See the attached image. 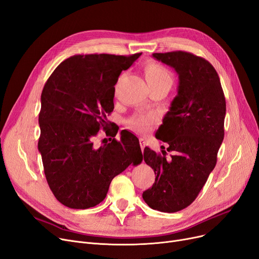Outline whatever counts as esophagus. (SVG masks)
Instances as JSON below:
<instances>
[{"instance_id": "obj_1", "label": "esophagus", "mask_w": 259, "mask_h": 259, "mask_svg": "<svg viewBox=\"0 0 259 259\" xmlns=\"http://www.w3.org/2000/svg\"><path fill=\"white\" fill-rule=\"evenodd\" d=\"M140 145H141V148L142 150H144L145 146H146V140L144 138H140Z\"/></svg>"}]
</instances>
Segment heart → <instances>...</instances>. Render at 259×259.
<instances>
[{
	"label": "heart",
	"instance_id": "1",
	"mask_svg": "<svg viewBox=\"0 0 259 259\" xmlns=\"http://www.w3.org/2000/svg\"><path fill=\"white\" fill-rule=\"evenodd\" d=\"M145 77L147 80L149 87L155 84H172V75L168 71L165 66L155 63L148 62L144 67ZM153 118L152 116L145 115V114H134L128 120V126L139 133H147L152 126Z\"/></svg>",
	"mask_w": 259,
	"mask_h": 259
}]
</instances>
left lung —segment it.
<instances>
[{
  "mask_svg": "<svg viewBox=\"0 0 259 259\" xmlns=\"http://www.w3.org/2000/svg\"><path fill=\"white\" fill-rule=\"evenodd\" d=\"M152 57L171 66L179 76L178 94L155 133L172 151L144 149V161L155 174L143 199L151 208L179 211L192 204L217 163L224 138L226 98L219 76L204 58L177 51L154 53Z\"/></svg>",
  "mask_w": 259,
  "mask_h": 259,
  "instance_id": "8db88e82",
  "label": "left lung"
}]
</instances>
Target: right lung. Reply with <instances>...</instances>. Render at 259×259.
I'll use <instances>...</instances> for the list:
<instances>
[{
	"label": "right lung",
	"instance_id": "1",
	"mask_svg": "<svg viewBox=\"0 0 259 259\" xmlns=\"http://www.w3.org/2000/svg\"><path fill=\"white\" fill-rule=\"evenodd\" d=\"M141 55H75L56 67L43 88L38 149L51 190L67 207L99 204L113 178L143 160L139 140L130 132H120V141L94 145L99 129L108 128L121 71ZM110 133L114 138L117 130Z\"/></svg>",
	"mask_w": 259,
	"mask_h": 259
}]
</instances>
